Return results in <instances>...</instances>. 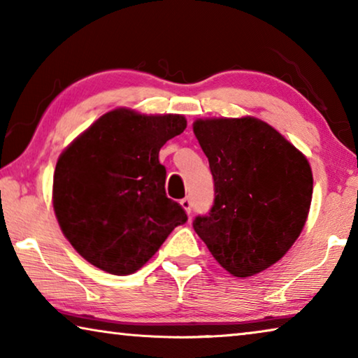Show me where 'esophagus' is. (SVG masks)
<instances>
[{
  "mask_svg": "<svg viewBox=\"0 0 358 358\" xmlns=\"http://www.w3.org/2000/svg\"><path fill=\"white\" fill-rule=\"evenodd\" d=\"M180 203H181V207H183V208L187 211V213H191V211H192V202H191V197H185V199H181Z\"/></svg>",
  "mask_w": 358,
  "mask_h": 358,
  "instance_id": "1",
  "label": "esophagus"
}]
</instances>
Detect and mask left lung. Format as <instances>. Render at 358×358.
<instances>
[{
    "instance_id": "left-lung-1",
    "label": "left lung",
    "mask_w": 358,
    "mask_h": 358,
    "mask_svg": "<svg viewBox=\"0 0 358 358\" xmlns=\"http://www.w3.org/2000/svg\"><path fill=\"white\" fill-rule=\"evenodd\" d=\"M194 134L208 157L215 201L192 227L229 273H260L305 226L311 167L280 132L251 117L197 120Z\"/></svg>"
}]
</instances>
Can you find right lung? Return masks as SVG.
I'll list each match as a JSON object with an SVG mask.
<instances>
[{"label": "right lung", "instance_id": "obj_1", "mask_svg": "<svg viewBox=\"0 0 358 358\" xmlns=\"http://www.w3.org/2000/svg\"><path fill=\"white\" fill-rule=\"evenodd\" d=\"M181 115L147 117L118 108L96 121L59 156L53 208L66 238L90 264L131 275L187 221L166 194L159 150L181 134Z\"/></svg>", "mask_w": 358, "mask_h": 358}]
</instances>
